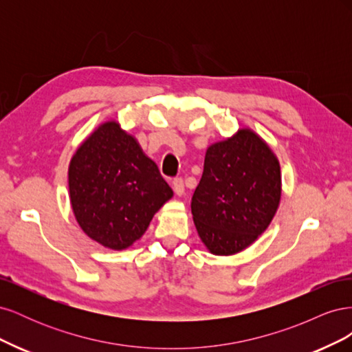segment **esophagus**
I'll use <instances>...</instances> for the list:
<instances>
[{
  "label": "esophagus",
  "instance_id": "obj_1",
  "mask_svg": "<svg viewBox=\"0 0 352 352\" xmlns=\"http://www.w3.org/2000/svg\"><path fill=\"white\" fill-rule=\"evenodd\" d=\"M173 190H175V194H176V195H179V197H182V195H184V192H185V184H184V179L177 177V179H175V180H173Z\"/></svg>",
  "mask_w": 352,
  "mask_h": 352
}]
</instances>
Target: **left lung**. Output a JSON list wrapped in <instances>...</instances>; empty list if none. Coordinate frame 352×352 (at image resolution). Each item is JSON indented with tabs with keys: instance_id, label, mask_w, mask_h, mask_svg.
I'll return each mask as SVG.
<instances>
[{
	"instance_id": "obj_1",
	"label": "left lung",
	"mask_w": 352,
	"mask_h": 352,
	"mask_svg": "<svg viewBox=\"0 0 352 352\" xmlns=\"http://www.w3.org/2000/svg\"><path fill=\"white\" fill-rule=\"evenodd\" d=\"M282 195L278 157L261 136L242 127L207 148L190 210L211 254L233 255L269 228Z\"/></svg>"
}]
</instances>
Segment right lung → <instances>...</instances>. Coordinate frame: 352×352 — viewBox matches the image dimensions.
<instances>
[{
    "label": "right lung",
    "instance_id": "1",
    "mask_svg": "<svg viewBox=\"0 0 352 352\" xmlns=\"http://www.w3.org/2000/svg\"><path fill=\"white\" fill-rule=\"evenodd\" d=\"M69 197L85 235L120 251L144 235L173 190L136 138L123 131L119 122L109 120L73 154Z\"/></svg>",
    "mask_w": 352,
    "mask_h": 352
}]
</instances>
